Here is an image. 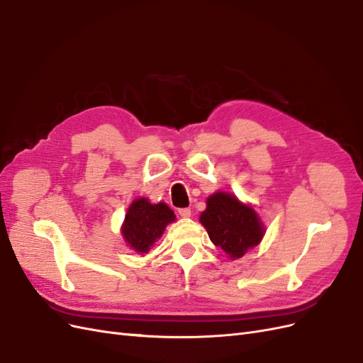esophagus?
Segmentation results:
<instances>
[{"label": "esophagus", "mask_w": 363, "mask_h": 363, "mask_svg": "<svg viewBox=\"0 0 363 363\" xmlns=\"http://www.w3.org/2000/svg\"><path fill=\"white\" fill-rule=\"evenodd\" d=\"M179 215H180L182 218H184V219H188V218L192 215V212H191V208H180Z\"/></svg>", "instance_id": "1"}]
</instances>
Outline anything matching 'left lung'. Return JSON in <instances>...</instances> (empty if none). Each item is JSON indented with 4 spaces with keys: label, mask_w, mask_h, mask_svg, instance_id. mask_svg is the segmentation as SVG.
Returning a JSON list of instances; mask_svg holds the SVG:
<instances>
[{
    "label": "left lung",
    "mask_w": 363,
    "mask_h": 363,
    "mask_svg": "<svg viewBox=\"0 0 363 363\" xmlns=\"http://www.w3.org/2000/svg\"><path fill=\"white\" fill-rule=\"evenodd\" d=\"M200 223L212 242L232 260L240 259L248 250L257 247L267 232L255 207L240 201L235 194L221 191L206 200Z\"/></svg>",
    "instance_id": "obj_1"
}]
</instances>
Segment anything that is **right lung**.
Wrapping results in <instances>:
<instances>
[{
    "label": "right lung",
    "instance_id": "obj_1",
    "mask_svg": "<svg viewBox=\"0 0 363 363\" xmlns=\"http://www.w3.org/2000/svg\"><path fill=\"white\" fill-rule=\"evenodd\" d=\"M174 221L175 215L168 204H152L145 196H140L128 206L121 235L130 250L144 256L162 238L167 225Z\"/></svg>",
    "mask_w": 363,
    "mask_h": 363
}]
</instances>
